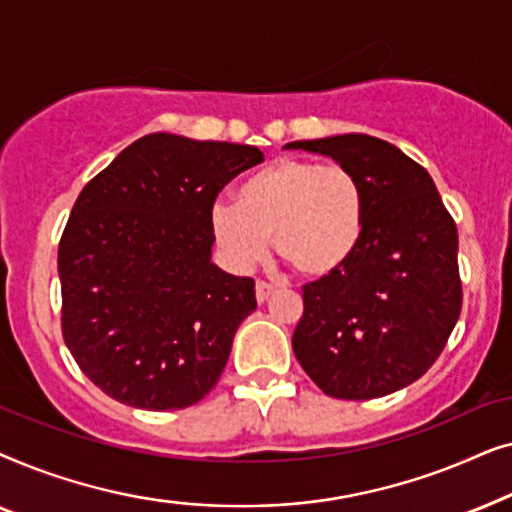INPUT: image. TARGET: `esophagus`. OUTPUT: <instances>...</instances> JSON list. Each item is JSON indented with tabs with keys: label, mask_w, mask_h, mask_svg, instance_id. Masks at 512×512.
Returning <instances> with one entry per match:
<instances>
[{
	"label": "esophagus",
	"mask_w": 512,
	"mask_h": 512,
	"mask_svg": "<svg viewBox=\"0 0 512 512\" xmlns=\"http://www.w3.org/2000/svg\"><path fill=\"white\" fill-rule=\"evenodd\" d=\"M272 293H275V289H272L270 284L256 282V300H258V303H265V300H268Z\"/></svg>",
	"instance_id": "1"
}]
</instances>
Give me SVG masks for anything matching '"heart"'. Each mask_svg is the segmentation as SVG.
I'll list each match as a JSON object with an SVG mask.
<instances>
[{
	"label": "heart",
	"mask_w": 512,
	"mask_h": 512,
	"mask_svg": "<svg viewBox=\"0 0 512 512\" xmlns=\"http://www.w3.org/2000/svg\"><path fill=\"white\" fill-rule=\"evenodd\" d=\"M209 230L228 268L247 272L272 247L298 275L321 279L352 261L366 230V193L345 165L282 158L209 207Z\"/></svg>",
	"instance_id": "heart-1"
}]
</instances>
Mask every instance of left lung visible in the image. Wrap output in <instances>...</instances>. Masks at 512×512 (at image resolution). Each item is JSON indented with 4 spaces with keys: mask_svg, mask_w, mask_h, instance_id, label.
<instances>
[{
    "mask_svg": "<svg viewBox=\"0 0 512 512\" xmlns=\"http://www.w3.org/2000/svg\"><path fill=\"white\" fill-rule=\"evenodd\" d=\"M359 177L366 230L345 268L303 286L293 354L333 398L368 401L433 366L461 312L459 237L429 172L370 135L291 142Z\"/></svg>",
    "mask_w": 512,
    "mask_h": 512,
    "instance_id": "left-lung-1",
    "label": "left lung"
}]
</instances>
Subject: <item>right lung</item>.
<instances>
[{
	"label": "right lung",
	"instance_id": "obj_1",
	"mask_svg": "<svg viewBox=\"0 0 512 512\" xmlns=\"http://www.w3.org/2000/svg\"><path fill=\"white\" fill-rule=\"evenodd\" d=\"M258 163L256 146L153 132L76 198L58 247L62 338L118 403L181 410L219 382L256 289L212 263L209 207Z\"/></svg>",
	"mask_w": 512,
	"mask_h": 512
}]
</instances>
